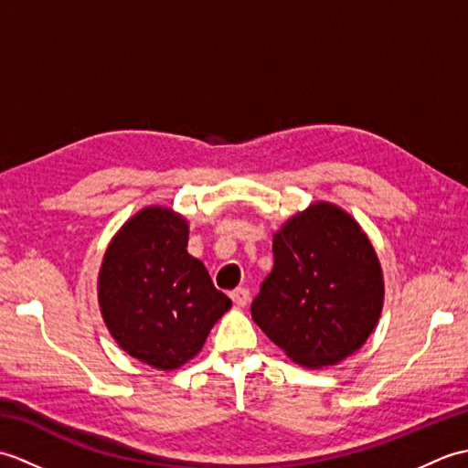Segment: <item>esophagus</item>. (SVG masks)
Instances as JSON below:
<instances>
[{"mask_svg": "<svg viewBox=\"0 0 468 468\" xmlns=\"http://www.w3.org/2000/svg\"><path fill=\"white\" fill-rule=\"evenodd\" d=\"M229 295H231V300L241 307L250 303V300H251V293H250V290H247V287H237V290H233Z\"/></svg>", "mask_w": 468, "mask_h": 468, "instance_id": "obj_1", "label": "esophagus"}]
</instances>
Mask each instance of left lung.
Returning a JSON list of instances; mask_svg holds the SVG:
<instances>
[{"label": "left lung", "mask_w": 468, "mask_h": 468, "mask_svg": "<svg viewBox=\"0 0 468 468\" xmlns=\"http://www.w3.org/2000/svg\"><path fill=\"white\" fill-rule=\"evenodd\" d=\"M384 280L354 218L315 203L273 235V270L251 303L267 337L305 367L334 366L374 332Z\"/></svg>", "instance_id": "1"}]
</instances>
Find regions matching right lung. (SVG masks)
I'll use <instances>...</instances> for the list:
<instances>
[{"instance_id":"right-lung-1","label":"right lung","mask_w":468,"mask_h":468,"mask_svg":"<svg viewBox=\"0 0 468 468\" xmlns=\"http://www.w3.org/2000/svg\"><path fill=\"white\" fill-rule=\"evenodd\" d=\"M186 243L181 215L143 208L108 245L98 277V300L112 337L158 370H175L201 352L215 322L231 307Z\"/></svg>"}]
</instances>
